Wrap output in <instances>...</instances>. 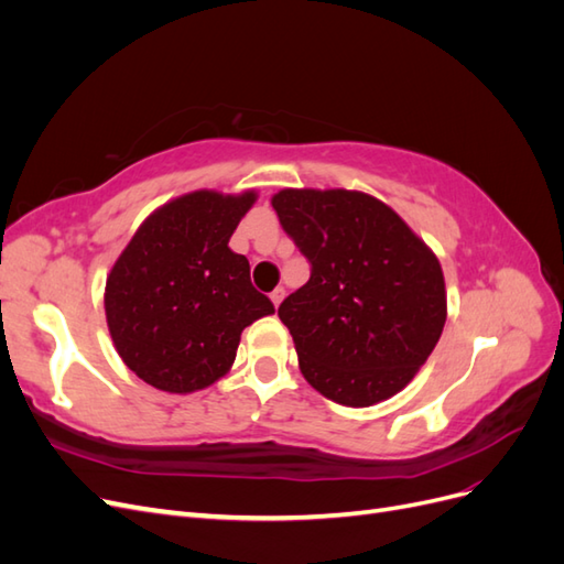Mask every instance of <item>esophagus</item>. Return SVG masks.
Listing matches in <instances>:
<instances>
[{"instance_id": "esophagus-1", "label": "esophagus", "mask_w": 564, "mask_h": 564, "mask_svg": "<svg viewBox=\"0 0 564 564\" xmlns=\"http://www.w3.org/2000/svg\"><path fill=\"white\" fill-rule=\"evenodd\" d=\"M282 299H284V286H278L275 292H270V301L275 303V308H278V305L282 303Z\"/></svg>"}]
</instances>
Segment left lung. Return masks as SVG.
<instances>
[{"label":"left lung","instance_id":"1","mask_svg":"<svg viewBox=\"0 0 564 564\" xmlns=\"http://www.w3.org/2000/svg\"><path fill=\"white\" fill-rule=\"evenodd\" d=\"M272 209L311 263V280L278 308L305 381L346 406L392 398L445 327L437 256L388 204L357 191L286 187Z\"/></svg>","mask_w":564,"mask_h":564}]
</instances>
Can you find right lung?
I'll return each mask as SVG.
<instances>
[{
    "mask_svg": "<svg viewBox=\"0 0 564 564\" xmlns=\"http://www.w3.org/2000/svg\"><path fill=\"white\" fill-rule=\"evenodd\" d=\"M256 193L195 191L166 202L135 230L106 282L112 344L135 377L195 392L235 362L245 327L275 308L256 292L249 261L228 242Z\"/></svg>",
    "mask_w": 564,
    "mask_h": 564,
    "instance_id": "1",
    "label": "right lung"
}]
</instances>
